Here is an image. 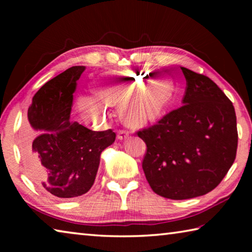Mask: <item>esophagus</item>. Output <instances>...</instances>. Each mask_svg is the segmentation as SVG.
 Listing matches in <instances>:
<instances>
[{
	"instance_id": "34e87169",
	"label": "esophagus",
	"mask_w": 252,
	"mask_h": 252,
	"mask_svg": "<svg viewBox=\"0 0 252 252\" xmlns=\"http://www.w3.org/2000/svg\"><path fill=\"white\" fill-rule=\"evenodd\" d=\"M127 136H129V132L126 131V130H120L117 134L118 140H121V141H122V140H126Z\"/></svg>"
}]
</instances>
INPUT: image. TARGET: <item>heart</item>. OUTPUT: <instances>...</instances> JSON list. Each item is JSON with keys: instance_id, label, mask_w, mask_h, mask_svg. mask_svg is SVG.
I'll use <instances>...</instances> for the list:
<instances>
[{"instance_id": "obj_1", "label": "heart", "mask_w": 252, "mask_h": 252, "mask_svg": "<svg viewBox=\"0 0 252 252\" xmlns=\"http://www.w3.org/2000/svg\"><path fill=\"white\" fill-rule=\"evenodd\" d=\"M155 79L147 71L112 70L97 76L95 88L110 102L121 100L120 110L125 120L140 126L159 119L173 100V84ZM80 105L84 113L96 121H102L108 114V105L100 96L81 97Z\"/></svg>"}]
</instances>
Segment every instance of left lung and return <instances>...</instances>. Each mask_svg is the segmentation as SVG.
I'll list each match as a JSON object with an SVG mask.
<instances>
[{"mask_svg":"<svg viewBox=\"0 0 252 252\" xmlns=\"http://www.w3.org/2000/svg\"><path fill=\"white\" fill-rule=\"evenodd\" d=\"M187 81L180 108L138 132L147 144L142 169L161 197L185 200L219 185L236 159L234 108L208 76L181 67Z\"/></svg>","mask_w":252,"mask_h":252,"instance_id":"1","label":"left lung"}]
</instances>
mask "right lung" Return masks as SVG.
Returning <instances> with one entry per match:
<instances>
[{
  "instance_id": "add662e5",
  "label": "right lung",
  "mask_w": 252,
  "mask_h": 252,
  "mask_svg": "<svg viewBox=\"0 0 252 252\" xmlns=\"http://www.w3.org/2000/svg\"><path fill=\"white\" fill-rule=\"evenodd\" d=\"M85 66H72L46 82L32 99L22 138L31 180L44 192L70 199L94 183L100 156L116 140L112 130L92 131L70 121L76 81Z\"/></svg>"
}]
</instances>
